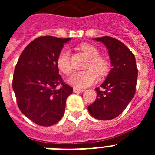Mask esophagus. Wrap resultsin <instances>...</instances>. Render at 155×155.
Here are the masks:
<instances>
[{
	"label": "esophagus",
	"instance_id": "esophagus-1",
	"mask_svg": "<svg viewBox=\"0 0 155 155\" xmlns=\"http://www.w3.org/2000/svg\"><path fill=\"white\" fill-rule=\"evenodd\" d=\"M73 91L74 93H80V92H83V91H84V90L80 89V88H77V87H74Z\"/></svg>",
	"mask_w": 155,
	"mask_h": 155
}]
</instances>
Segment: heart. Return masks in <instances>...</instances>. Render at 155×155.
<instances>
[{
  "label": "heart",
  "mask_w": 155,
  "mask_h": 155,
  "mask_svg": "<svg viewBox=\"0 0 155 155\" xmlns=\"http://www.w3.org/2000/svg\"><path fill=\"white\" fill-rule=\"evenodd\" d=\"M80 49L88 57L89 61L86 65V71L75 72L68 78V81L74 87L83 88L94 84L98 75L102 76L108 71V63L105 59L99 57V51L96 47L88 43H82ZM58 69L64 74H68L72 71L70 61V54L68 50H61L57 59Z\"/></svg>",
  "instance_id": "obj_1"
}]
</instances>
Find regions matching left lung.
<instances>
[{
    "instance_id": "1",
    "label": "left lung",
    "mask_w": 155,
    "mask_h": 155,
    "mask_svg": "<svg viewBox=\"0 0 155 155\" xmlns=\"http://www.w3.org/2000/svg\"><path fill=\"white\" fill-rule=\"evenodd\" d=\"M107 48L112 68L99 87L97 98L87 109L97 120H109L124 112L136 91L138 70L132 52L118 39L110 36L95 38Z\"/></svg>"
}]
</instances>
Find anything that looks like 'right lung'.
Listing matches in <instances>:
<instances>
[{
  "instance_id": "obj_1",
  "label": "right lung",
  "mask_w": 155,
  "mask_h": 155,
  "mask_svg": "<svg viewBox=\"0 0 155 155\" xmlns=\"http://www.w3.org/2000/svg\"><path fill=\"white\" fill-rule=\"evenodd\" d=\"M70 40L39 37L25 48L15 66L12 87L18 108L39 126L50 127L61 120L66 100L73 92V88L63 82L57 66L59 53Z\"/></svg>"
}]
</instances>
